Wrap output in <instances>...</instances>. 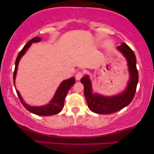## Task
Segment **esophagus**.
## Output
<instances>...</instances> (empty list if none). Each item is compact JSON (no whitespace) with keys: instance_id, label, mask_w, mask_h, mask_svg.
<instances>
[{"instance_id":"1","label":"esophagus","mask_w":154,"mask_h":154,"mask_svg":"<svg viewBox=\"0 0 154 154\" xmlns=\"http://www.w3.org/2000/svg\"><path fill=\"white\" fill-rule=\"evenodd\" d=\"M83 72H81V71H79V72H77L76 73H75V79L77 80V81H79V80H81V79L82 77H83Z\"/></svg>"}]
</instances>
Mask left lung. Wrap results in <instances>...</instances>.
Listing matches in <instances>:
<instances>
[{
    "label": "left lung",
    "mask_w": 154,
    "mask_h": 154,
    "mask_svg": "<svg viewBox=\"0 0 154 154\" xmlns=\"http://www.w3.org/2000/svg\"><path fill=\"white\" fill-rule=\"evenodd\" d=\"M118 48L127 59L129 67L130 79L128 82V88L125 91L119 95L108 97L98 94H93L89 77L85 75L81 79V83L84 85V94L88 106L90 111L94 113L109 114L121 110L132 102L135 94L139 79L135 54L131 48L124 43Z\"/></svg>",
    "instance_id": "left-lung-1"
}]
</instances>
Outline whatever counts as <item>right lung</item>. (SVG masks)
Wrapping results in <instances>:
<instances>
[{
	"label": "right lung",
	"instance_id": "right-lung-1",
	"mask_svg": "<svg viewBox=\"0 0 154 154\" xmlns=\"http://www.w3.org/2000/svg\"><path fill=\"white\" fill-rule=\"evenodd\" d=\"M41 38L39 37H35L30 40L26 45L24 46V48H22V50L19 52L17 57L16 61H15V68H14V73H13V82L14 84L15 83V77H16V73L17 71V67L18 64L20 62V59L24 55L25 52L27 50V49L30 47L32 43H37L41 41ZM75 79L74 78H71V79H67L66 81H64L61 83V85L59 86L55 94H54V97L52 100L50 101V103L47 105L43 106H31L26 104L23 100V99L21 97L20 92L18 90H17L16 92L17 94L18 97L20 100V102H22L25 108L27 110L30 111V112L35 113V114L38 115V116H52L57 114V113H60L61 111L62 110L63 107H64V100L66 97L67 93H68L69 89H71V88L73 85V84L75 83ZM15 85V84H14ZM15 87V86H14Z\"/></svg>",
	"mask_w": 154,
	"mask_h": 154
}]
</instances>
